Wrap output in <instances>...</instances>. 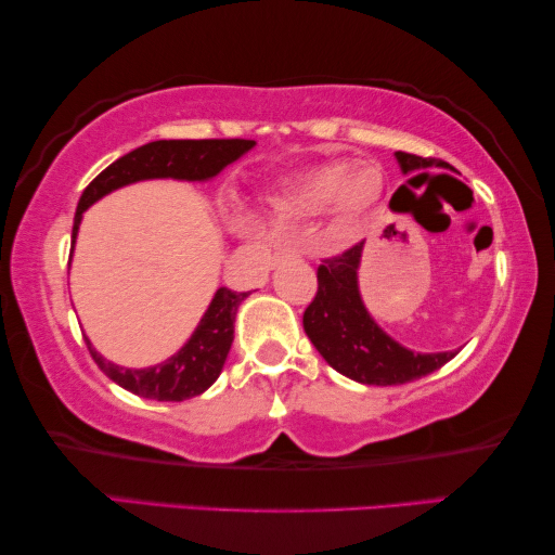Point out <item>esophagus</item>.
Listing matches in <instances>:
<instances>
[{
  "instance_id": "1",
  "label": "esophagus",
  "mask_w": 555,
  "mask_h": 555,
  "mask_svg": "<svg viewBox=\"0 0 555 555\" xmlns=\"http://www.w3.org/2000/svg\"><path fill=\"white\" fill-rule=\"evenodd\" d=\"M293 253L295 250H289V248H280L278 253H272V262H280L283 258H289V256H293Z\"/></svg>"
}]
</instances>
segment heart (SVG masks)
<instances>
[{"label":"heart","instance_id":"heart-1","mask_svg":"<svg viewBox=\"0 0 555 555\" xmlns=\"http://www.w3.org/2000/svg\"><path fill=\"white\" fill-rule=\"evenodd\" d=\"M384 194V175L371 162H330V165L305 169L280 181L270 204L275 211L307 218L330 214L334 221L351 223L366 216Z\"/></svg>","mask_w":555,"mask_h":555}]
</instances>
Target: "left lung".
<instances>
[{"label": "left lung", "mask_w": 555, "mask_h": 555, "mask_svg": "<svg viewBox=\"0 0 555 555\" xmlns=\"http://www.w3.org/2000/svg\"><path fill=\"white\" fill-rule=\"evenodd\" d=\"M403 175L442 167L438 159L396 152ZM403 189V186H401ZM363 245H353L337 258L324 260L317 270V297L305 310V334L334 371L357 384L398 386L428 376L455 359L457 351L417 353L380 330L359 293Z\"/></svg>", "instance_id": "obj_1"}]
</instances>
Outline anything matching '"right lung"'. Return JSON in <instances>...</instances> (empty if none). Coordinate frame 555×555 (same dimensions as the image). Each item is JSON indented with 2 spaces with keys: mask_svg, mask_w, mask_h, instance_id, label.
<instances>
[{
  "mask_svg": "<svg viewBox=\"0 0 555 555\" xmlns=\"http://www.w3.org/2000/svg\"><path fill=\"white\" fill-rule=\"evenodd\" d=\"M253 140H157L127 152L90 181L73 218V245L83 221V214L100 198L113 194L115 189L138 184L147 179H179V181H211L214 177L248 154ZM248 293H233L229 287H218L216 295L196 324L184 347L169 359L154 366L127 369L120 363L105 361L86 337L90 357L95 359L103 374L122 386L130 393L152 401H186L202 396L214 380L221 376L223 363L229 359L233 344L235 312Z\"/></svg>",
  "mask_w": 555,
  "mask_h": 555,
  "instance_id": "obj_1",
  "label": "right lung"
}]
</instances>
